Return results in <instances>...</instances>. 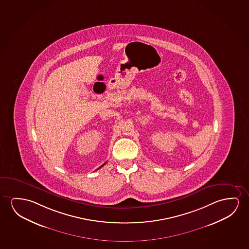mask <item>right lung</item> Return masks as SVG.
<instances>
[{"instance_id":"right-lung-1","label":"right lung","mask_w":249,"mask_h":249,"mask_svg":"<svg viewBox=\"0 0 249 249\" xmlns=\"http://www.w3.org/2000/svg\"><path fill=\"white\" fill-rule=\"evenodd\" d=\"M105 163H104V164H103V165L100 166V168H101V167H103V166L105 165ZM98 169H99V168H98Z\"/></svg>"}]
</instances>
